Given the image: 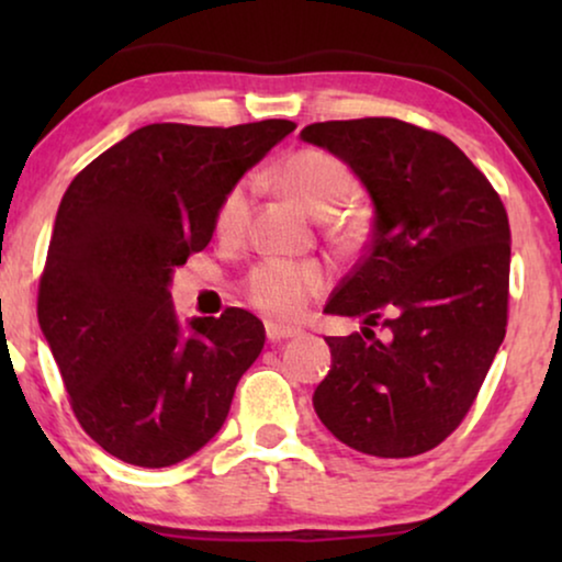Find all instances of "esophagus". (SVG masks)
I'll return each instance as SVG.
<instances>
[{"mask_svg":"<svg viewBox=\"0 0 562 562\" xmlns=\"http://www.w3.org/2000/svg\"><path fill=\"white\" fill-rule=\"evenodd\" d=\"M299 329L296 327H286V325H276V322H268L266 325V337L271 342H281V340H291L296 337Z\"/></svg>","mask_w":562,"mask_h":562,"instance_id":"obj_1","label":"esophagus"}]
</instances>
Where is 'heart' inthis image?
Here are the masks:
<instances>
[{
  "label": "heart",
  "instance_id": "b5f03b06",
  "mask_svg": "<svg viewBox=\"0 0 562 562\" xmlns=\"http://www.w3.org/2000/svg\"><path fill=\"white\" fill-rule=\"evenodd\" d=\"M268 179L319 217L333 214L352 189V176L345 160L322 148H299L289 153ZM248 217L250 191L248 183L240 181L222 196L214 214V229L220 237H237L248 225ZM327 268L317 260L291 263V260L271 258L248 273L245 296L252 306L273 317L294 319L306 310L310 299L327 286Z\"/></svg>",
  "mask_w": 562,
  "mask_h": 562
}]
</instances>
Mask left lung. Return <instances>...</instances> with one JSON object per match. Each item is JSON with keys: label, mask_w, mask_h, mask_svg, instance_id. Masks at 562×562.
<instances>
[{"label": "left lung", "mask_w": 562, "mask_h": 562, "mask_svg": "<svg viewBox=\"0 0 562 562\" xmlns=\"http://www.w3.org/2000/svg\"><path fill=\"white\" fill-rule=\"evenodd\" d=\"M302 140L340 156L373 202L366 256L327 314L363 333L327 337L314 412L375 458L432 450L471 409L506 335L512 233L502 199L456 143L394 117L314 122Z\"/></svg>", "instance_id": "left-lung-1"}]
</instances>
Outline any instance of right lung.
<instances>
[{
    "label": "right lung",
    "mask_w": 562,
    "mask_h": 562,
    "mask_svg": "<svg viewBox=\"0 0 562 562\" xmlns=\"http://www.w3.org/2000/svg\"><path fill=\"white\" fill-rule=\"evenodd\" d=\"M296 125L156 122L91 160L60 199L37 319L91 440L140 468L181 463L225 425L266 329L256 314L194 317L171 273L204 250L227 189Z\"/></svg>",
    "instance_id": "obj_1"
}]
</instances>
